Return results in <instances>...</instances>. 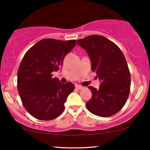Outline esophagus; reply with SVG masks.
<instances>
[{"mask_svg":"<svg viewBox=\"0 0 150 150\" xmlns=\"http://www.w3.org/2000/svg\"><path fill=\"white\" fill-rule=\"evenodd\" d=\"M75 88L77 89H78V90H81V89L83 88V86H81V85H75Z\"/></svg>","mask_w":150,"mask_h":150,"instance_id":"34e87169","label":"esophagus"}]
</instances>
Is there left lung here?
Returning <instances> with one entry per match:
<instances>
[{
	"label": "left lung",
	"mask_w": 150,
	"mask_h": 150,
	"mask_svg": "<svg viewBox=\"0 0 150 150\" xmlns=\"http://www.w3.org/2000/svg\"><path fill=\"white\" fill-rule=\"evenodd\" d=\"M90 56L92 71L101 82L100 88L89 86L92 98L87 109L97 116L108 117L125 105L130 91V72L120 47L104 36L92 35L78 40Z\"/></svg>",
	"instance_id": "1"
}]
</instances>
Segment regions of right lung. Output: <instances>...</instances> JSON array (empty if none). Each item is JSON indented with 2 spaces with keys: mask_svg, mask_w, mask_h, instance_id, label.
Segmentation results:
<instances>
[{
  "mask_svg": "<svg viewBox=\"0 0 150 150\" xmlns=\"http://www.w3.org/2000/svg\"><path fill=\"white\" fill-rule=\"evenodd\" d=\"M77 40H40L31 47L18 70V91L25 109L40 120H51L62 114L67 96L75 89L71 83L62 84L52 72L62 65L64 57Z\"/></svg>",
  "mask_w": 150,
  "mask_h": 150,
  "instance_id": "right-lung-1",
  "label": "right lung"
}]
</instances>
